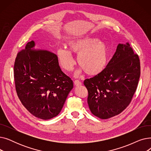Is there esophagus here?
Here are the masks:
<instances>
[{"instance_id":"1","label":"esophagus","mask_w":151,"mask_h":151,"mask_svg":"<svg viewBox=\"0 0 151 151\" xmlns=\"http://www.w3.org/2000/svg\"><path fill=\"white\" fill-rule=\"evenodd\" d=\"M74 84L76 86H79L81 85V82L78 80H75V81H74Z\"/></svg>"}]
</instances>
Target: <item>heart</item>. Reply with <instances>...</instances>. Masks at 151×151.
Here are the masks:
<instances>
[{"instance_id":"1","label":"heart","mask_w":151,"mask_h":151,"mask_svg":"<svg viewBox=\"0 0 151 151\" xmlns=\"http://www.w3.org/2000/svg\"><path fill=\"white\" fill-rule=\"evenodd\" d=\"M68 48L59 47L57 55L60 66L66 71H71L76 63L72 52L78 54L77 61L85 73L96 76L106 68L109 58L108 46L96 38L84 37L70 40Z\"/></svg>"}]
</instances>
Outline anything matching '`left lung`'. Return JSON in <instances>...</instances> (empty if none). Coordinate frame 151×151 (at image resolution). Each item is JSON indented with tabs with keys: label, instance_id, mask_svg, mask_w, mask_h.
<instances>
[{
	"label": "left lung",
	"instance_id": "8db88e82",
	"mask_svg": "<svg viewBox=\"0 0 151 151\" xmlns=\"http://www.w3.org/2000/svg\"><path fill=\"white\" fill-rule=\"evenodd\" d=\"M140 76V62L129 43L119 44L104 71L84 84L91 113L102 119L120 114L129 106Z\"/></svg>",
	"mask_w": 151,
	"mask_h": 151
}]
</instances>
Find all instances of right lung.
Masks as SVG:
<instances>
[{"instance_id": "right-lung-1", "label": "right lung", "mask_w": 151, "mask_h": 151, "mask_svg": "<svg viewBox=\"0 0 151 151\" xmlns=\"http://www.w3.org/2000/svg\"><path fill=\"white\" fill-rule=\"evenodd\" d=\"M34 46V41L28 42L17 54L15 88L22 104L32 114L47 120L60 113L73 83L61 70L56 54L35 50Z\"/></svg>"}]
</instances>
